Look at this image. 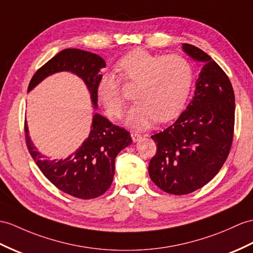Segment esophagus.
<instances>
[{
	"mask_svg": "<svg viewBox=\"0 0 253 253\" xmlns=\"http://www.w3.org/2000/svg\"><path fill=\"white\" fill-rule=\"evenodd\" d=\"M131 137H132V139H133V141H138L139 139H141V135H139V134H137V133H131Z\"/></svg>",
	"mask_w": 253,
	"mask_h": 253,
	"instance_id": "obj_1",
	"label": "esophagus"
}]
</instances>
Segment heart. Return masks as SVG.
I'll return each instance as SVG.
<instances>
[{
	"label": "heart",
	"mask_w": 253,
	"mask_h": 253,
	"mask_svg": "<svg viewBox=\"0 0 253 253\" xmlns=\"http://www.w3.org/2000/svg\"><path fill=\"white\" fill-rule=\"evenodd\" d=\"M116 70L126 82L137 83L134 89L136 101L126 116V123L134 128H147L156 119H173L186 103L193 83V66L186 58L153 54L144 49L123 55ZM96 95L110 118H119L125 104L120 78L113 73H102Z\"/></svg>",
	"instance_id": "obj_1"
}]
</instances>
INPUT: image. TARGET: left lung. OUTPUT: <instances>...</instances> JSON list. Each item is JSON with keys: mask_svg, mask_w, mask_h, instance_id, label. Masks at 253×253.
Wrapping results in <instances>:
<instances>
[{"mask_svg": "<svg viewBox=\"0 0 253 253\" xmlns=\"http://www.w3.org/2000/svg\"><path fill=\"white\" fill-rule=\"evenodd\" d=\"M191 59L203 63L194 96L178 119L152 135L151 180L165 192L182 195L211 181L222 168L232 146L235 96L223 70L200 48L182 44Z\"/></svg>", "mask_w": 253, "mask_h": 253, "instance_id": "left-lung-1", "label": "left lung"}]
</instances>
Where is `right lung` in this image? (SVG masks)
Wrapping results in <instances>:
<instances>
[{
	"mask_svg": "<svg viewBox=\"0 0 253 253\" xmlns=\"http://www.w3.org/2000/svg\"><path fill=\"white\" fill-rule=\"evenodd\" d=\"M105 66V61L100 55L82 49L67 48L55 54L34 74L28 92L48 76L71 72L84 83L93 108L96 109V83L101 70ZM24 132L30 155L47 179L64 193L83 200L98 198L106 192L114 179L116 157L132 144L130 133L113 125L100 114L93 115L89 136L65 159H45L31 140L27 120Z\"/></svg>",
	"mask_w": 253,
	"mask_h": 253,
	"instance_id": "1",
	"label": "right lung"
}]
</instances>
